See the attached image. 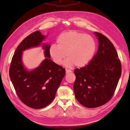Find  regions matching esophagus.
Segmentation results:
<instances>
[{"instance_id": "esophagus-1", "label": "esophagus", "mask_w": 130, "mask_h": 130, "mask_svg": "<svg viewBox=\"0 0 130 130\" xmlns=\"http://www.w3.org/2000/svg\"><path fill=\"white\" fill-rule=\"evenodd\" d=\"M66 73L67 74V73H71V72H72V71H71V70H69V69H66Z\"/></svg>"}]
</instances>
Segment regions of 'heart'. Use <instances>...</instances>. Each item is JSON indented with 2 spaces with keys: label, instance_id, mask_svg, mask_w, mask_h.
Listing matches in <instances>:
<instances>
[{
  "label": "heart",
  "instance_id": "heart-1",
  "mask_svg": "<svg viewBox=\"0 0 130 130\" xmlns=\"http://www.w3.org/2000/svg\"><path fill=\"white\" fill-rule=\"evenodd\" d=\"M57 45L52 44L49 49V55L57 64L62 63L66 57L68 58L64 62L69 68L75 64L83 67L87 65L92 59L96 49L94 38L86 34L70 31L61 34L57 39Z\"/></svg>",
  "mask_w": 130,
  "mask_h": 130
}]
</instances>
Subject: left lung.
Returning <instances> with one entry per match:
<instances>
[{
	"label": "left lung",
	"instance_id": "8db88e82",
	"mask_svg": "<svg viewBox=\"0 0 130 130\" xmlns=\"http://www.w3.org/2000/svg\"><path fill=\"white\" fill-rule=\"evenodd\" d=\"M94 34L99 43L96 55L87 65L74 70L75 98L88 108L99 107L111 100L122 72L121 61L112 43L102 34Z\"/></svg>",
	"mask_w": 130,
	"mask_h": 130
}]
</instances>
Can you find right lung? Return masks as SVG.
I'll return each instance as SVG.
<instances>
[{
	"label": "right lung",
	"instance_id": "add662e5",
	"mask_svg": "<svg viewBox=\"0 0 130 130\" xmlns=\"http://www.w3.org/2000/svg\"><path fill=\"white\" fill-rule=\"evenodd\" d=\"M45 39L36 31L23 40L15 51L10 67L9 77L21 101L35 109L47 106L55 99L57 91L66 74V70L50 59V45L44 44L45 58L40 66L28 71L22 62V51L40 45Z\"/></svg>",
	"mask_w": 130,
	"mask_h": 130
}]
</instances>
